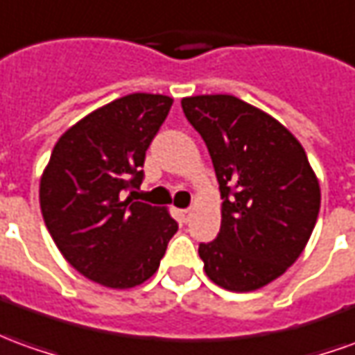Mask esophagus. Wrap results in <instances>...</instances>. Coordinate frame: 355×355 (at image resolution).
<instances>
[{
    "label": "esophagus",
    "mask_w": 355,
    "mask_h": 355,
    "mask_svg": "<svg viewBox=\"0 0 355 355\" xmlns=\"http://www.w3.org/2000/svg\"><path fill=\"white\" fill-rule=\"evenodd\" d=\"M178 213H180V217H182V220H184V223L190 219V215H192V211H190V209H180Z\"/></svg>",
    "instance_id": "34e87169"
}]
</instances>
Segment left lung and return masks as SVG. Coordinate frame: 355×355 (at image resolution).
Instances as JSON below:
<instances>
[{
    "label": "left lung",
    "mask_w": 355,
    "mask_h": 355,
    "mask_svg": "<svg viewBox=\"0 0 355 355\" xmlns=\"http://www.w3.org/2000/svg\"><path fill=\"white\" fill-rule=\"evenodd\" d=\"M207 146L219 180L220 230L198 254L207 277L232 292L281 277L313 232L321 190L302 144L261 109L234 96L180 101Z\"/></svg>",
    "instance_id": "left-lung-1"
}]
</instances>
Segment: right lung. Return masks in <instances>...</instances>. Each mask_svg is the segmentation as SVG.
<instances>
[{
	"label": "right lung",
	"instance_id": "add662e5",
	"mask_svg": "<svg viewBox=\"0 0 355 355\" xmlns=\"http://www.w3.org/2000/svg\"><path fill=\"white\" fill-rule=\"evenodd\" d=\"M161 94H128L57 140L40 180V207L69 263L107 288H132L159 267L178 223L165 207L123 196L140 188L146 150L169 115Z\"/></svg>",
	"mask_w": 355,
	"mask_h": 355
}]
</instances>
